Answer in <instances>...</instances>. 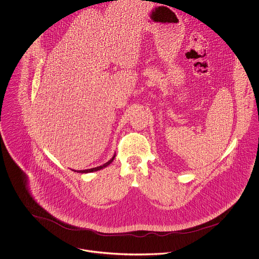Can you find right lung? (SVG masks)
<instances>
[{
    "instance_id": "obj_1",
    "label": "right lung",
    "mask_w": 259,
    "mask_h": 259,
    "mask_svg": "<svg viewBox=\"0 0 259 259\" xmlns=\"http://www.w3.org/2000/svg\"><path fill=\"white\" fill-rule=\"evenodd\" d=\"M115 155L116 154H114V156L108 161V162H106L105 164H103V165H101V166H97V167H94V168H90V169H84V170H74V171H76V172H80V174H88V172H93V171H97V170H100V169H102V168H105L106 166H108L110 163H112V161L114 160V158H115Z\"/></svg>"
}]
</instances>
